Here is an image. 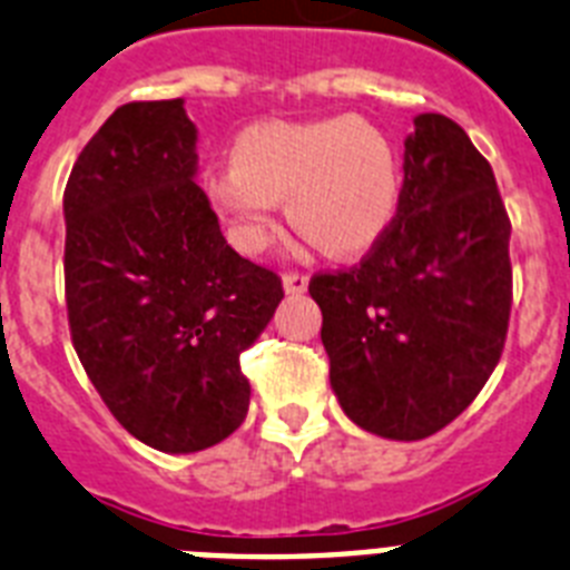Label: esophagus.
<instances>
[{"label":"esophagus","instance_id":"esophagus-1","mask_svg":"<svg viewBox=\"0 0 570 570\" xmlns=\"http://www.w3.org/2000/svg\"><path fill=\"white\" fill-rule=\"evenodd\" d=\"M282 285L288 294H303L308 288V274H299V271H288V274L282 276Z\"/></svg>","mask_w":570,"mask_h":570}]
</instances>
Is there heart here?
<instances>
[{
    "label": "heart",
    "instance_id": "obj_1",
    "mask_svg": "<svg viewBox=\"0 0 570 570\" xmlns=\"http://www.w3.org/2000/svg\"><path fill=\"white\" fill-rule=\"evenodd\" d=\"M207 196L242 250L259 253L291 225L325 256H360L401 204V164L377 126L352 115L305 124L265 120L238 135L233 164L207 175Z\"/></svg>",
    "mask_w": 570,
    "mask_h": 570
}]
</instances>
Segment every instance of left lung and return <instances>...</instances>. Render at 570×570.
I'll return each instance as SVG.
<instances>
[{"instance_id":"obj_1","label":"left lung","mask_w":570,"mask_h":570,"mask_svg":"<svg viewBox=\"0 0 570 570\" xmlns=\"http://www.w3.org/2000/svg\"><path fill=\"white\" fill-rule=\"evenodd\" d=\"M508 247L488 158L455 120L417 115L389 230L354 267L308 282L332 389L354 424L421 441L475 401L508 337Z\"/></svg>"}]
</instances>
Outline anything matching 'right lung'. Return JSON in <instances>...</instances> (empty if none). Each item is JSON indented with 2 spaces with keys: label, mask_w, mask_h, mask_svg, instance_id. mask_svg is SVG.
I'll use <instances>...</instances> for the list:
<instances>
[{
  "label": "right lung",
  "mask_w": 570,
  "mask_h": 570,
  "mask_svg": "<svg viewBox=\"0 0 570 570\" xmlns=\"http://www.w3.org/2000/svg\"><path fill=\"white\" fill-rule=\"evenodd\" d=\"M184 100L111 111L68 175L71 343L109 412L160 452H198L242 426V352L285 296L238 256L196 178Z\"/></svg>",
  "instance_id": "1"
}]
</instances>
